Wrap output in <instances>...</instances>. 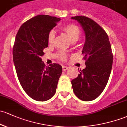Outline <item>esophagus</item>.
I'll use <instances>...</instances> for the list:
<instances>
[{
  "instance_id": "34e87169",
  "label": "esophagus",
  "mask_w": 127,
  "mask_h": 127,
  "mask_svg": "<svg viewBox=\"0 0 127 127\" xmlns=\"http://www.w3.org/2000/svg\"><path fill=\"white\" fill-rule=\"evenodd\" d=\"M62 69H63L64 71H65L67 70L68 67H66V66H62Z\"/></svg>"
}]
</instances>
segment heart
I'll return each mask as SVG.
<instances>
[{
	"label": "heart",
	"mask_w": 127,
	"mask_h": 127,
	"mask_svg": "<svg viewBox=\"0 0 127 127\" xmlns=\"http://www.w3.org/2000/svg\"><path fill=\"white\" fill-rule=\"evenodd\" d=\"M62 30L64 31L68 36L69 37L71 40L73 42L76 41L79 39L80 36V30L79 27L76 24H69L64 26L62 28ZM55 38V32L52 30L49 31L48 34V44L51 45L54 42ZM60 58L61 59H65L66 58V55L63 53H60Z\"/></svg>",
	"instance_id": "heart-1"
}]
</instances>
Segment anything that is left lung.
Here are the masks:
<instances>
[{
    "instance_id": "left-lung-1",
    "label": "left lung",
    "mask_w": 127,
    "mask_h": 127,
    "mask_svg": "<svg viewBox=\"0 0 127 127\" xmlns=\"http://www.w3.org/2000/svg\"><path fill=\"white\" fill-rule=\"evenodd\" d=\"M85 32V40L82 54L85 68L79 70L77 77L71 80L75 95L84 101L95 100L105 88L111 73L113 53L109 38L104 30L85 16H75Z\"/></svg>"
}]
</instances>
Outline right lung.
Listing matches in <instances>:
<instances>
[{"label":"right lung","instance_id":"1","mask_svg":"<svg viewBox=\"0 0 127 127\" xmlns=\"http://www.w3.org/2000/svg\"><path fill=\"white\" fill-rule=\"evenodd\" d=\"M61 19L38 15L20 27L13 49V57L22 87L31 98L37 101L51 99L56 88L62 67L58 64L45 66L42 61L43 50L48 47V34Z\"/></svg>","mask_w":127,"mask_h":127}]
</instances>
